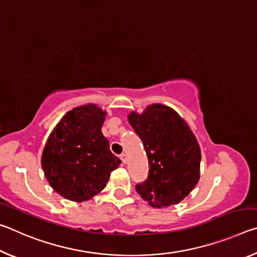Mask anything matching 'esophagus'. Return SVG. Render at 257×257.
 Listing matches in <instances>:
<instances>
[{
    "label": "esophagus",
    "mask_w": 257,
    "mask_h": 257,
    "mask_svg": "<svg viewBox=\"0 0 257 257\" xmlns=\"http://www.w3.org/2000/svg\"><path fill=\"white\" fill-rule=\"evenodd\" d=\"M120 159H121V161H122V163H127V160H128L127 154H121Z\"/></svg>",
    "instance_id": "34e87169"
}]
</instances>
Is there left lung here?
I'll use <instances>...</instances> for the list:
<instances>
[{"label": "left lung", "mask_w": 257, "mask_h": 257, "mask_svg": "<svg viewBox=\"0 0 257 257\" xmlns=\"http://www.w3.org/2000/svg\"><path fill=\"white\" fill-rule=\"evenodd\" d=\"M128 121L142 139L150 167L137 193L156 208L184 201L201 177V149L188 123L161 103L147 105L142 113L132 111Z\"/></svg>", "instance_id": "obj_1"}]
</instances>
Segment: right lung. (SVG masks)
Wrapping results in <instances>:
<instances>
[{"label": "right lung", "instance_id": "1", "mask_svg": "<svg viewBox=\"0 0 257 257\" xmlns=\"http://www.w3.org/2000/svg\"><path fill=\"white\" fill-rule=\"evenodd\" d=\"M106 111L88 103L68 111L52 130L41 164L52 188L72 202H86L105 188L121 161L112 154L102 125Z\"/></svg>", "mask_w": 257, "mask_h": 257}]
</instances>
